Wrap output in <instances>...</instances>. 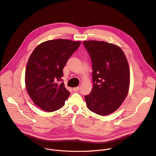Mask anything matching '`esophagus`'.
I'll return each instance as SVG.
<instances>
[{
    "label": "esophagus",
    "instance_id": "34e87169",
    "mask_svg": "<svg viewBox=\"0 0 156 156\" xmlns=\"http://www.w3.org/2000/svg\"><path fill=\"white\" fill-rule=\"evenodd\" d=\"M80 88L79 87H75V88H73V91H79V90H80Z\"/></svg>",
    "mask_w": 156,
    "mask_h": 156
}]
</instances>
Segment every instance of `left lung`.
Returning <instances> with one entry per match:
<instances>
[{
    "mask_svg": "<svg viewBox=\"0 0 156 156\" xmlns=\"http://www.w3.org/2000/svg\"><path fill=\"white\" fill-rule=\"evenodd\" d=\"M92 61L93 87L85 97L88 109L98 115L116 111L128 95L130 69L127 58L118 46L105 41L83 42Z\"/></svg>",
    "mask_w": 156,
    "mask_h": 156,
    "instance_id": "1",
    "label": "left lung"
}]
</instances>
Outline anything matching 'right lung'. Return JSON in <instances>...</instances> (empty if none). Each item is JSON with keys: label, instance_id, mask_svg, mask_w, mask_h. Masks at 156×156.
I'll return each mask as SVG.
<instances>
[{"label": "right lung", "instance_id": "add662e5", "mask_svg": "<svg viewBox=\"0 0 156 156\" xmlns=\"http://www.w3.org/2000/svg\"><path fill=\"white\" fill-rule=\"evenodd\" d=\"M81 41L57 39L39 44L31 53L26 66L25 83L34 104L48 112L63 107L70 93L63 82V69Z\"/></svg>", "mask_w": 156, "mask_h": 156}]
</instances>
